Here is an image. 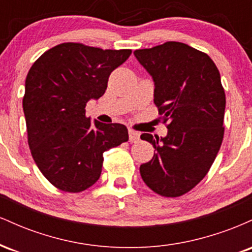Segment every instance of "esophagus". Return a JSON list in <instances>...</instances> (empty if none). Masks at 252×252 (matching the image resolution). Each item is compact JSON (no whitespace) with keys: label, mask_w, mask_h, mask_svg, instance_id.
I'll use <instances>...</instances> for the list:
<instances>
[{"label":"esophagus","mask_w":252,"mask_h":252,"mask_svg":"<svg viewBox=\"0 0 252 252\" xmlns=\"http://www.w3.org/2000/svg\"><path fill=\"white\" fill-rule=\"evenodd\" d=\"M140 140V134L135 130H129V141L130 142H137Z\"/></svg>","instance_id":"34e87169"}]
</instances>
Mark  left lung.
Returning a JSON list of instances; mask_svg holds the SVG:
<instances>
[{
  "label": "left lung",
  "instance_id": "1",
  "mask_svg": "<svg viewBox=\"0 0 252 252\" xmlns=\"http://www.w3.org/2000/svg\"><path fill=\"white\" fill-rule=\"evenodd\" d=\"M134 54L153 77L154 103L168 129L166 137L141 135L155 148L141 176L158 194L180 196L205 178L220 149L226 104L220 74L206 53L182 42Z\"/></svg>",
  "mask_w": 252,
  "mask_h": 252
}]
</instances>
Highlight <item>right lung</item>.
Returning a JSON list of instances; mask_svg holds the SVG:
<instances>
[{
	"instance_id": "1",
	"label": "right lung",
	"mask_w": 252,
	"mask_h": 252,
	"mask_svg": "<svg viewBox=\"0 0 252 252\" xmlns=\"http://www.w3.org/2000/svg\"><path fill=\"white\" fill-rule=\"evenodd\" d=\"M131 50L65 42L46 51L26 78L22 100L28 146L37 168L57 189L85 190L99 179L103 153L129 138L120 123H91L85 106L102 97L109 76Z\"/></svg>"
}]
</instances>
